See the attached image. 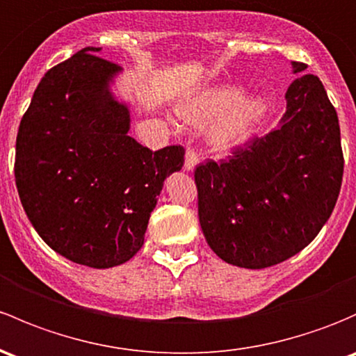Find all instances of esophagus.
Instances as JSON below:
<instances>
[{
  "instance_id": "1",
  "label": "esophagus",
  "mask_w": 356,
  "mask_h": 356,
  "mask_svg": "<svg viewBox=\"0 0 356 356\" xmlns=\"http://www.w3.org/2000/svg\"><path fill=\"white\" fill-rule=\"evenodd\" d=\"M200 162V156H197L196 149L194 148H188V152H186V160H184V168L186 170H194V167H196V163Z\"/></svg>"
}]
</instances>
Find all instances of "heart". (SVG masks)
I'll list each match as a JSON object with an SVG mask.
<instances>
[{"label": "heart", "instance_id": "b5f03b06", "mask_svg": "<svg viewBox=\"0 0 356 356\" xmlns=\"http://www.w3.org/2000/svg\"><path fill=\"white\" fill-rule=\"evenodd\" d=\"M238 97V90L234 87H216L207 90L194 99L186 100L177 107V118L186 124L203 126L225 108L223 115L211 128V141L216 148L228 149L241 143L247 136L257 119L266 111V102L261 97Z\"/></svg>", "mask_w": 356, "mask_h": 356}]
</instances>
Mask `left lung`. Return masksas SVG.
Masks as SVG:
<instances>
[{"label": "left lung", "mask_w": 356, "mask_h": 356, "mask_svg": "<svg viewBox=\"0 0 356 356\" xmlns=\"http://www.w3.org/2000/svg\"><path fill=\"white\" fill-rule=\"evenodd\" d=\"M291 66L293 73L305 68ZM285 97L278 129L194 170L201 230L213 252L234 266L263 269L300 252L338 201L345 160L326 90L304 74Z\"/></svg>", "instance_id": "left-lung-1"}]
</instances>
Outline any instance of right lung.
<instances>
[{
	"instance_id": "right-lung-1",
	"label": "right lung",
	"mask_w": 356,
	"mask_h": 356,
	"mask_svg": "<svg viewBox=\"0 0 356 356\" xmlns=\"http://www.w3.org/2000/svg\"><path fill=\"white\" fill-rule=\"evenodd\" d=\"M99 51H78L37 85L18 128L15 182L52 250L106 269L141 249L163 181L184 165V148L152 152L129 136L128 106L111 92L121 68Z\"/></svg>"
}]
</instances>
